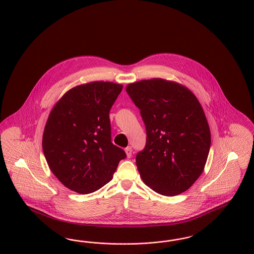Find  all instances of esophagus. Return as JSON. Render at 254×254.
Masks as SVG:
<instances>
[{
	"label": "esophagus",
	"instance_id": "34e87169",
	"mask_svg": "<svg viewBox=\"0 0 254 254\" xmlns=\"http://www.w3.org/2000/svg\"><path fill=\"white\" fill-rule=\"evenodd\" d=\"M125 151H126V154H127V157L129 159V158H131L132 156V149L130 146H128V147H127L126 149H125Z\"/></svg>",
	"mask_w": 254,
	"mask_h": 254
}]
</instances>
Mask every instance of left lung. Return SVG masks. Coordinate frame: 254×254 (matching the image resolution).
Instances as JSON below:
<instances>
[{"label": "left lung", "instance_id": "8db88e82", "mask_svg": "<svg viewBox=\"0 0 254 254\" xmlns=\"http://www.w3.org/2000/svg\"><path fill=\"white\" fill-rule=\"evenodd\" d=\"M126 90L146 128L145 147L136 156L142 182L166 196L185 192L202 174L211 146L200 103L183 84L163 78L130 83Z\"/></svg>", "mask_w": 254, "mask_h": 254}]
</instances>
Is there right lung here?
<instances>
[{"mask_svg": "<svg viewBox=\"0 0 254 254\" xmlns=\"http://www.w3.org/2000/svg\"><path fill=\"white\" fill-rule=\"evenodd\" d=\"M123 85L93 81L75 86L55 104L42 135L52 173L76 193H92L111 182L127 157L111 138L110 111Z\"/></svg>", "mask_w": 254, "mask_h": 254, "instance_id": "1", "label": "right lung"}]
</instances>
